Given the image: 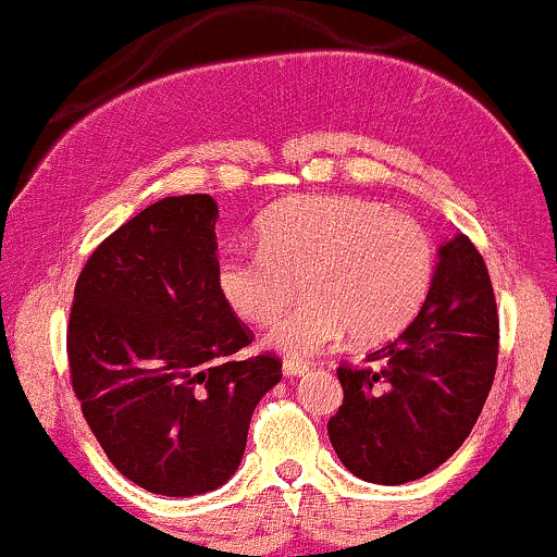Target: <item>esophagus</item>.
<instances>
[{"label":"esophagus","instance_id":"esophagus-1","mask_svg":"<svg viewBox=\"0 0 557 557\" xmlns=\"http://www.w3.org/2000/svg\"><path fill=\"white\" fill-rule=\"evenodd\" d=\"M309 372V363L306 361H285L283 363V374L285 376H304Z\"/></svg>","mask_w":557,"mask_h":557}]
</instances>
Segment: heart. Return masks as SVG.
<instances>
[{
  "instance_id": "heart-1",
  "label": "heart",
  "mask_w": 557,
  "mask_h": 557,
  "mask_svg": "<svg viewBox=\"0 0 557 557\" xmlns=\"http://www.w3.org/2000/svg\"><path fill=\"white\" fill-rule=\"evenodd\" d=\"M300 280L304 300L267 335L290 359L341 341L376 345L417 314L434 283V243L417 220L356 196H298L259 222V251H227L216 287L248 324L272 322Z\"/></svg>"
}]
</instances>
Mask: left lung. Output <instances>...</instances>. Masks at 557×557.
I'll return each mask as SVG.
<instances>
[{"instance_id":"1","label":"left lung","mask_w":557,"mask_h":557,"mask_svg":"<svg viewBox=\"0 0 557 557\" xmlns=\"http://www.w3.org/2000/svg\"><path fill=\"white\" fill-rule=\"evenodd\" d=\"M424 306L398 341L337 369L343 406L327 434L363 482L406 484L443 466L474 430L497 369L495 293L466 235L440 246Z\"/></svg>"}]
</instances>
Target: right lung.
<instances>
[{"label":"right lung","mask_w":557,"mask_h":557,"mask_svg":"<svg viewBox=\"0 0 557 557\" xmlns=\"http://www.w3.org/2000/svg\"><path fill=\"white\" fill-rule=\"evenodd\" d=\"M220 209L168 196L88 257L67 324L75 398L101 450L138 487L212 492L238 471L253 408L283 380L216 287Z\"/></svg>","instance_id":"obj_1"}]
</instances>
